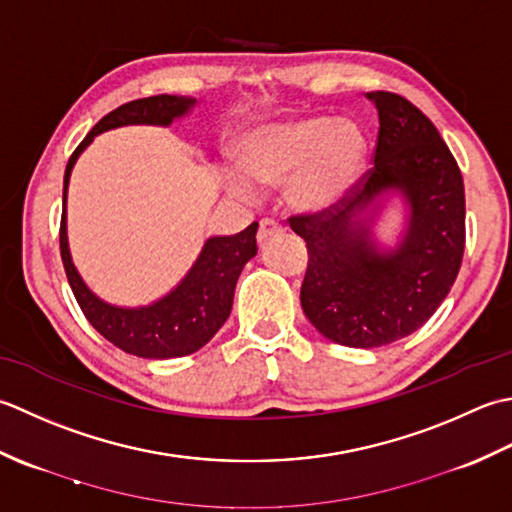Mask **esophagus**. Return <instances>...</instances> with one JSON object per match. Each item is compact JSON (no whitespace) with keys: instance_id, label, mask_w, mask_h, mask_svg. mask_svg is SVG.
I'll list each match as a JSON object with an SVG mask.
<instances>
[{"instance_id":"1","label":"esophagus","mask_w":512,"mask_h":512,"mask_svg":"<svg viewBox=\"0 0 512 512\" xmlns=\"http://www.w3.org/2000/svg\"><path fill=\"white\" fill-rule=\"evenodd\" d=\"M278 234H283V225L280 223H276V221H271V218H265V221H260V225H258V243H265L267 238H271V236H278Z\"/></svg>"}]
</instances>
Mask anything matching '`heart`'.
I'll use <instances>...</instances> for the list:
<instances>
[{
    "label": "heart",
    "instance_id": "heart-1",
    "mask_svg": "<svg viewBox=\"0 0 512 512\" xmlns=\"http://www.w3.org/2000/svg\"><path fill=\"white\" fill-rule=\"evenodd\" d=\"M236 165L221 170L225 190L254 201L256 183H287V196L302 212L336 205L360 179L367 161V137L356 121L302 117L263 123L238 143Z\"/></svg>",
    "mask_w": 512,
    "mask_h": 512
}]
</instances>
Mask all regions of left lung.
<instances>
[{
    "instance_id": "obj_1",
    "label": "left lung",
    "mask_w": 512,
    "mask_h": 512,
    "mask_svg": "<svg viewBox=\"0 0 512 512\" xmlns=\"http://www.w3.org/2000/svg\"><path fill=\"white\" fill-rule=\"evenodd\" d=\"M380 130L373 168L336 205L291 216L307 243L300 305L322 336L353 349L406 338L451 291L466 241L464 181L448 145L422 110L393 92H367ZM389 193L407 205L405 232L382 250L374 218Z\"/></svg>"
}]
</instances>
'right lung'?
<instances>
[{
  "mask_svg": "<svg viewBox=\"0 0 512 512\" xmlns=\"http://www.w3.org/2000/svg\"><path fill=\"white\" fill-rule=\"evenodd\" d=\"M194 106L196 99L176 95H156L123 103L88 132V137L72 152L64 174V214H61L59 247L72 294H75L83 316L103 338L139 358L168 360L190 356L214 338V333L225 325L229 311H232L238 276L247 260L258 252V223H252L234 236L207 238L196 263L181 283L152 305L117 307L92 294L72 263L66 227L68 183L79 154L88 148L97 134L123 128V125H170L174 119L185 117Z\"/></svg>",
  "mask_w": 512,
  "mask_h": 512,
  "instance_id": "1",
  "label": "right lung"
}]
</instances>
